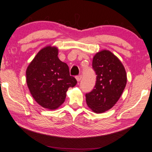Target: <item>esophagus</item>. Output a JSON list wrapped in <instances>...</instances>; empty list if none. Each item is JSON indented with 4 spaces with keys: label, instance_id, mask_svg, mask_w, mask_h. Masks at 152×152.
Returning a JSON list of instances; mask_svg holds the SVG:
<instances>
[{
    "label": "esophagus",
    "instance_id": "obj_1",
    "mask_svg": "<svg viewBox=\"0 0 152 152\" xmlns=\"http://www.w3.org/2000/svg\"><path fill=\"white\" fill-rule=\"evenodd\" d=\"M76 80H77V81H80V80H81V78H82V76L81 75H78V76H76Z\"/></svg>",
    "mask_w": 152,
    "mask_h": 152
}]
</instances>
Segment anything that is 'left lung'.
<instances>
[{"instance_id":"obj_1","label":"left lung","mask_w":152,"mask_h":152,"mask_svg":"<svg viewBox=\"0 0 152 152\" xmlns=\"http://www.w3.org/2000/svg\"><path fill=\"white\" fill-rule=\"evenodd\" d=\"M92 67L97 75L96 81L94 89L85 96L89 107L98 114L116 103L126 86L127 74L118 58L107 50L94 56Z\"/></svg>"}]
</instances>
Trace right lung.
<instances>
[{
  "label": "right lung",
  "mask_w": 152,
  "mask_h": 152,
  "mask_svg": "<svg viewBox=\"0 0 152 152\" xmlns=\"http://www.w3.org/2000/svg\"><path fill=\"white\" fill-rule=\"evenodd\" d=\"M58 49L48 46L42 49L26 71L27 84L31 94L42 107L55 110L63 103L69 87L77 80L69 75L68 65L58 57Z\"/></svg>",
  "instance_id": "1"
}]
</instances>
